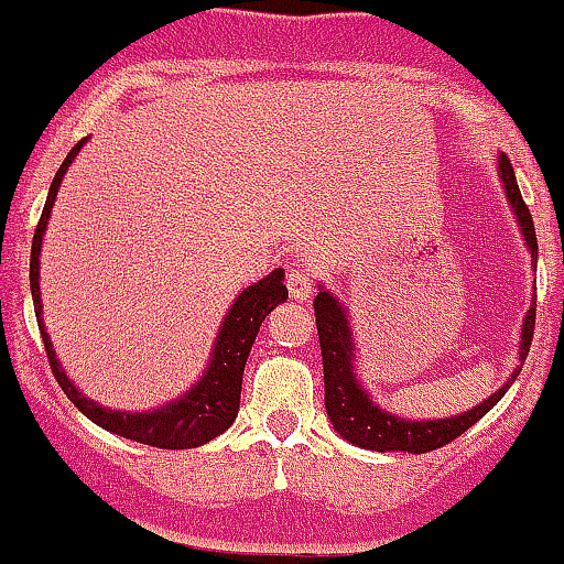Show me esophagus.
Here are the masks:
<instances>
[{
    "instance_id": "34e87169",
    "label": "esophagus",
    "mask_w": 564,
    "mask_h": 564,
    "mask_svg": "<svg viewBox=\"0 0 564 564\" xmlns=\"http://www.w3.org/2000/svg\"><path fill=\"white\" fill-rule=\"evenodd\" d=\"M288 290H290V295H293L295 301L310 299L312 290H315V280H312V274H310V269H306V265H295V269H290Z\"/></svg>"
}]
</instances>
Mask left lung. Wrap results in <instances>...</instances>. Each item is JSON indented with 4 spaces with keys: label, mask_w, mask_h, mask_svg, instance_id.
I'll return each instance as SVG.
<instances>
[{
    "label": "left lung",
    "mask_w": 564,
    "mask_h": 564,
    "mask_svg": "<svg viewBox=\"0 0 564 564\" xmlns=\"http://www.w3.org/2000/svg\"><path fill=\"white\" fill-rule=\"evenodd\" d=\"M496 170H499L501 188L510 203L512 216H516L518 227H521V238L527 243L529 254H532V269L538 263V238H534V225L529 208L523 205L521 188L516 183V172H512L510 161L505 153L496 155ZM534 301L529 304L527 317L521 323V343H518V359H527L529 345H532L534 334ZM315 317H317V337H321V354H323V383H326V414L332 420L334 431L345 438V442L356 444L361 449H376V453H431V449L444 447L460 433H466L474 422L482 420L501 398L512 381L518 378L521 367L510 372L505 383L496 389L490 398L482 403L471 405L469 411L455 416H444V420H405V416L392 414V411L381 409L372 400L361 383L359 372H356V339L354 328H350L348 310L343 301L321 284V293L315 295Z\"/></svg>",
    "instance_id": "left-lung-1"
}]
</instances>
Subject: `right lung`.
Instances as JSON below:
<instances>
[{"instance_id":"right-lung-1","label":"right lung","mask_w":564,"mask_h":564,"mask_svg":"<svg viewBox=\"0 0 564 564\" xmlns=\"http://www.w3.org/2000/svg\"><path fill=\"white\" fill-rule=\"evenodd\" d=\"M85 137L68 155H65L63 166L54 175L52 186H48L46 205H43L41 221H37L35 238H32V254H30V290H32V304H35L37 315V328H41L43 345H46L48 365H52L54 378L63 387V392L68 394L70 403L95 422L104 431L117 433L122 438H131V442L148 444V447H161V449H194L208 444L210 438H216L219 433H225L227 427L236 422L238 405H241V381H243V367H247L249 350H252L254 337L260 332V323L265 321L269 312H274L276 304L288 301V288H284V269H274L269 276H263L260 282L249 284L241 293L236 295V301L227 310L225 321H221L219 332H216L214 350H210V361L205 367L203 376L181 394V398L170 400L164 405H155L148 411H117L106 409V405L95 403L87 398L70 376L65 372V367L59 365L57 350H54L52 337L46 332V323H43V301H41V249H43V236H46L48 219H52L54 199H57L59 183H63L65 172L74 164V159L79 155V150L87 144Z\"/></svg>"}]
</instances>
